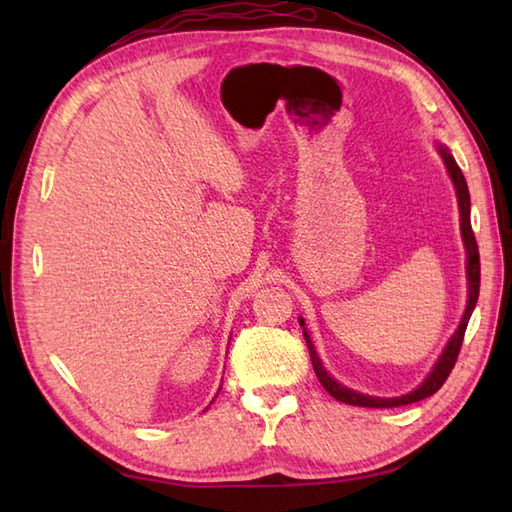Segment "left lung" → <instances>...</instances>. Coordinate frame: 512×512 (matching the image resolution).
Listing matches in <instances>:
<instances>
[{
    "label": "left lung",
    "mask_w": 512,
    "mask_h": 512,
    "mask_svg": "<svg viewBox=\"0 0 512 512\" xmlns=\"http://www.w3.org/2000/svg\"><path fill=\"white\" fill-rule=\"evenodd\" d=\"M438 154L444 162V167H447L451 182L455 187V195H458V209H460V233H462V242H464V250H466V284H469V299H466V310L460 319V325L455 328L453 336L449 339V343L444 345L442 354L438 356L436 365L431 367V372L427 374V378L422 380V383L407 391V394L402 396H394V398H380V396H369V394H361V391H354L350 387L341 385L339 380L332 378L328 374V369L323 367L321 358L314 350V343L310 339V334L306 330V321L299 317V325L303 328V339L308 343V350H310V361L314 367V374H317L319 383L323 385V389L328 391V394L336 400L345 402V405H356V407H402V405H411V402H418L436 394V391L444 385V380L449 378L451 369L458 361V354H460V347H462V339H464V332H466V325H469L471 314L475 310V303H477V295H480V253H477V242H475V235H473V228H471V195H469V187H466V180L462 176V171L458 167V162L451 156V151L444 147L442 143H436Z\"/></svg>",
    "instance_id": "8db88e82"
}]
</instances>
